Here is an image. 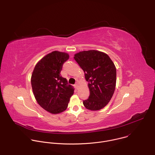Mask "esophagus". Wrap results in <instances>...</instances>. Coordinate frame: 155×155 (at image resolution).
I'll use <instances>...</instances> for the list:
<instances>
[{
    "label": "esophagus",
    "instance_id": "1",
    "mask_svg": "<svg viewBox=\"0 0 155 155\" xmlns=\"http://www.w3.org/2000/svg\"><path fill=\"white\" fill-rule=\"evenodd\" d=\"M78 86H79V83L78 82H77L76 83V84H75V87L77 88V89H78Z\"/></svg>",
    "mask_w": 155,
    "mask_h": 155
}]
</instances>
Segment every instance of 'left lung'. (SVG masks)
<instances>
[{"label":"left lung","instance_id":"1","mask_svg":"<svg viewBox=\"0 0 155 155\" xmlns=\"http://www.w3.org/2000/svg\"><path fill=\"white\" fill-rule=\"evenodd\" d=\"M74 59L84 72L90 94L83 101L84 106L90 110H99L108 104L114 93L117 70L112 59L97 50L83 51L74 55Z\"/></svg>","mask_w":155,"mask_h":155}]
</instances>
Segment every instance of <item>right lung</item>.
Wrapping results in <instances>:
<instances>
[{
  "instance_id": "obj_1",
  "label": "right lung",
  "mask_w": 155,
  "mask_h": 155,
  "mask_svg": "<svg viewBox=\"0 0 155 155\" xmlns=\"http://www.w3.org/2000/svg\"><path fill=\"white\" fill-rule=\"evenodd\" d=\"M69 55L54 51L41 58L35 65L31 76V85L37 103L52 114L61 113L68 108L74 88L61 75L63 64Z\"/></svg>"
}]
</instances>
